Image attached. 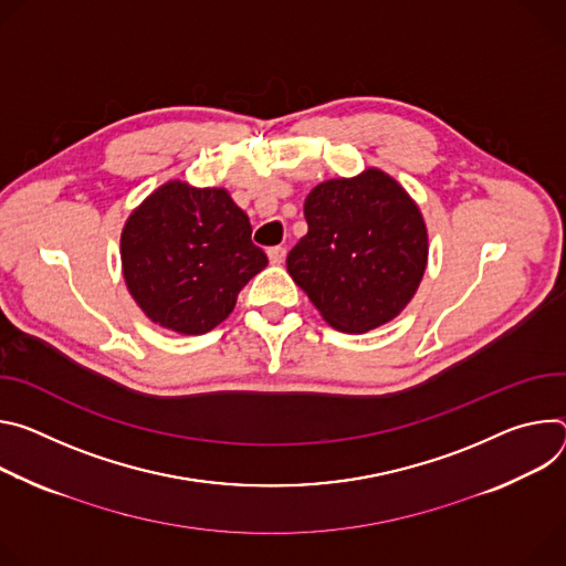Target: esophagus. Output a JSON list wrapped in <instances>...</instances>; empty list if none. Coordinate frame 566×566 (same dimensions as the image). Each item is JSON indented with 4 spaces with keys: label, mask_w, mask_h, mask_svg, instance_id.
Listing matches in <instances>:
<instances>
[{
    "label": "esophagus",
    "mask_w": 566,
    "mask_h": 566,
    "mask_svg": "<svg viewBox=\"0 0 566 566\" xmlns=\"http://www.w3.org/2000/svg\"><path fill=\"white\" fill-rule=\"evenodd\" d=\"M285 254H287L285 247H270L268 249V259H270L272 265H281L285 261Z\"/></svg>",
    "instance_id": "esophagus-1"
}]
</instances>
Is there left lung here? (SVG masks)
I'll return each instance as SVG.
<instances>
[{
    "label": "left lung",
    "mask_w": 566,
    "mask_h": 566,
    "mask_svg": "<svg viewBox=\"0 0 566 566\" xmlns=\"http://www.w3.org/2000/svg\"><path fill=\"white\" fill-rule=\"evenodd\" d=\"M307 233L287 272L342 333H368L407 307L427 268V227L418 205L387 172L317 184L303 205Z\"/></svg>",
    "instance_id": "1"
}]
</instances>
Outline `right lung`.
Masks as SVG:
<instances>
[{"label": "right lung", "instance_id": "right-lung-1", "mask_svg": "<svg viewBox=\"0 0 566 566\" xmlns=\"http://www.w3.org/2000/svg\"><path fill=\"white\" fill-rule=\"evenodd\" d=\"M123 279L144 315L179 335L222 324L238 292L268 265L247 213L224 188L172 179L153 191L120 233Z\"/></svg>", "mask_w": 566, "mask_h": 566}]
</instances>
